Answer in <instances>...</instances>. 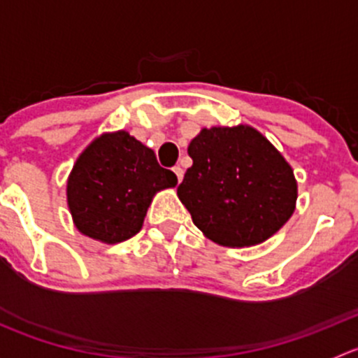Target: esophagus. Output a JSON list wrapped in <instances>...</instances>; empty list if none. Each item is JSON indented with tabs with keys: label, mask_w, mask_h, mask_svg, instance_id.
I'll return each instance as SVG.
<instances>
[{
	"label": "esophagus",
	"mask_w": 358,
	"mask_h": 358,
	"mask_svg": "<svg viewBox=\"0 0 358 358\" xmlns=\"http://www.w3.org/2000/svg\"><path fill=\"white\" fill-rule=\"evenodd\" d=\"M173 171H175L176 178H178V183L182 182V178H183V169L180 168V166H175V168H173Z\"/></svg>",
	"instance_id": "esophagus-1"
}]
</instances>
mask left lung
Returning <instances> with one entry per match:
<instances>
[{
    "mask_svg": "<svg viewBox=\"0 0 358 358\" xmlns=\"http://www.w3.org/2000/svg\"><path fill=\"white\" fill-rule=\"evenodd\" d=\"M187 152L192 166L176 194L194 225L213 243L256 246L279 232L294 213V171L252 126L202 128Z\"/></svg>",
    "mask_w": 358,
    "mask_h": 358,
    "instance_id": "obj_1",
    "label": "left lung"
}]
</instances>
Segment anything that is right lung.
<instances>
[{"instance_id":"obj_1","label":"right lung","mask_w":358,"mask_h":358,"mask_svg":"<svg viewBox=\"0 0 358 358\" xmlns=\"http://www.w3.org/2000/svg\"><path fill=\"white\" fill-rule=\"evenodd\" d=\"M152 149L124 129L102 133L76 159L67 178V206L76 229L103 244L142 230L154 196L176 187Z\"/></svg>"}]
</instances>
